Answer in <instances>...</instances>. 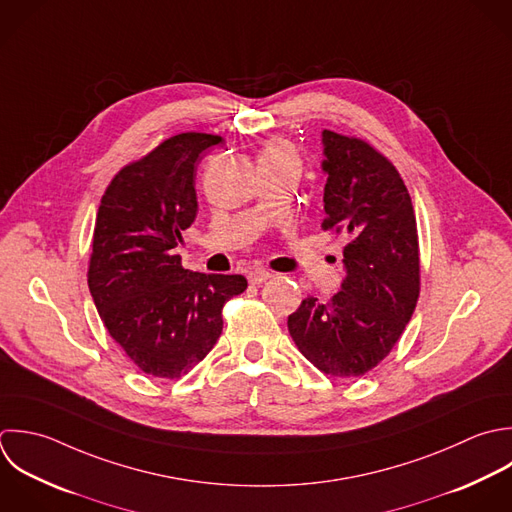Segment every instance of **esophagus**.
Wrapping results in <instances>:
<instances>
[{"mask_svg": "<svg viewBox=\"0 0 512 512\" xmlns=\"http://www.w3.org/2000/svg\"><path fill=\"white\" fill-rule=\"evenodd\" d=\"M269 277H271V273H269L267 269H253V271L247 275V279H249L251 285H261V283H265Z\"/></svg>", "mask_w": 512, "mask_h": 512, "instance_id": "obj_1", "label": "esophagus"}]
</instances>
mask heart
Returning <instances> with one entry per match:
<instances>
[{"mask_svg": "<svg viewBox=\"0 0 512 512\" xmlns=\"http://www.w3.org/2000/svg\"><path fill=\"white\" fill-rule=\"evenodd\" d=\"M257 161H293V163H299L295 149L287 141H283V139L269 141L263 147V151L259 153Z\"/></svg>", "mask_w": 512, "mask_h": 512, "instance_id": "heart-1", "label": "heart"}]
</instances>
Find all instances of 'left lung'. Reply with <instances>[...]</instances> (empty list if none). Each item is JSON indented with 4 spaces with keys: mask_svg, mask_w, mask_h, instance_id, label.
I'll use <instances>...</instances> for the list:
<instances>
[{
    "mask_svg": "<svg viewBox=\"0 0 512 512\" xmlns=\"http://www.w3.org/2000/svg\"><path fill=\"white\" fill-rule=\"evenodd\" d=\"M323 231L347 237V277L329 303L303 299L287 327L319 371L351 379L401 339L421 291L417 219L397 167L361 137L323 131Z\"/></svg>",
    "mask_w": 512,
    "mask_h": 512,
    "instance_id": "left-lung-1",
    "label": "left lung"
}]
</instances>
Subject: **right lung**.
<instances>
[{
    "instance_id": "right-lung-1",
    "label": "right lung",
    "mask_w": 512,
    "mask_h": 512,
    "mask_svg": "<svg viewBox=\"0 0 512 512\" xmlns=\"http://www.w3.org/2000/svg\"><path fill=\"white\" fill-rule=\"evenodd\" d=\"M219 135L187 131L121 167L95 219L87 285L97 313L133 365L179 379L217 343L223 305L243 275L191 273L175 247L197 215V157Z\"/></svg>"
}]
</instances>
